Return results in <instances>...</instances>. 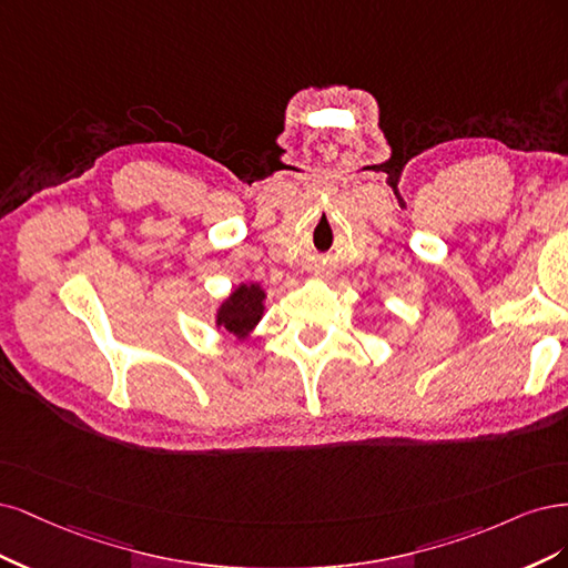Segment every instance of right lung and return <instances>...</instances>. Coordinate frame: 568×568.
Here are the masks:
<instances>
[{
  "mask_svg": "<svg viewBox=\"0 0 568 568\" xmlns=\"http://www.w3.org/2000/svg\"><path fill=\"white\" fill-rule=\"evenodd\" d=\"M264 290L257 283H241L216 311V327L245 339L264 316Z\"/></svg>",
  "mask_w": 568,
  "mask_h": 568,
  "instance_id": "1",
  "label": "right lung"
}]
</instances>
